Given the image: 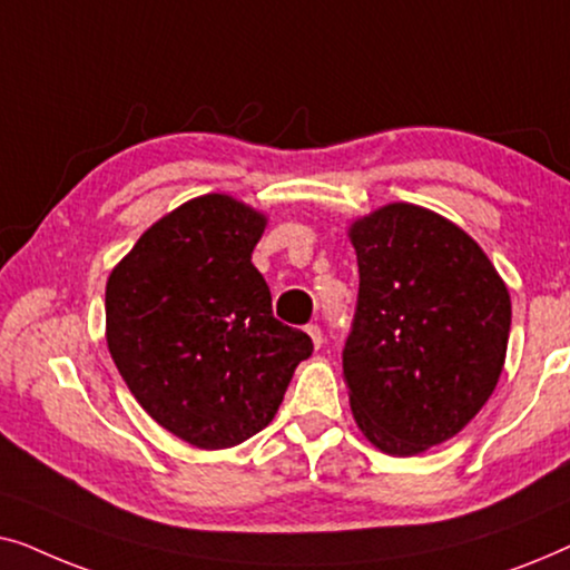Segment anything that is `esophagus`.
Returning a JSON list of instances; mask_svg holds the SVG:
<instances>
[{"label":"esophagus","mask_w":570,"mask_h":570,"mask_svg":"<svg viewBox=\"0 0 570 570\" xmlns=\"http://www.w3.org/2000/svg\"><path fill=\"white\" fill-rule=\"evenodd\" d=\"M306 334L311 337V342H314L316 350L324 345V334H322V330H318L316 324H308V326H306Z\"/></svg>","instance_id":"1"}]
</instances>
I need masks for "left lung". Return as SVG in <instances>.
Segmentation results:
<instances>
[{"instance_id":"left-lung-1","label":"left lung","mask_w":570,"mask_h":570,"mask_svg":"<svg viewBox=\"0 0 570 570\" xmlns=\"http://www.w3.org/2000/svg\"><path fill=\"white\" fill-rule=\"evenodd\" d=\"M361 291L342 353L361 433L392 456L454 439L501 379L511 295L478 240L392 202L347 228Z\"/></svg>"}]
</instances>
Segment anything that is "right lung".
Wrapping results in <instances>:
<instances>
[{"mask_svg": "<svg viewBox=\"0 0 570 570\" xmlns=\"http://www.w3.org/2000/svg\"><path fill=\"white\" fill-rule=\"evenodd\" d=\"M267 215L202 194L150 225L106 283V342L129 392L197 449L267 428L314 342L272 316L252 264Z\"/></svg>", "mask_w": 570, "mask_h": 570, "instance_id": "right-lung-1", "label": "right lung"}]
</instances>
